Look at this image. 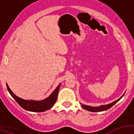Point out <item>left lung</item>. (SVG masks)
I'll return each mask as SVG.
<instances>
[{
    "instance_id": "left-lung-1",
    "label": "left lung",
    "mask_w": 134,
    "mask_h": 134,
    "mask_svg": "<svg viewBox=\"0 0 134 134\" xmlns=\"http://www.w3.org/2000/svg\"><path fill=\"white\" fill-rule=\"evenodd\" d=\"M122 97H121L120 98H119L118 100H117L114 101V102H113L112 103L109 104H108V105H104V106H98V107H91V106H86V105L82 104V107L83 108V109H86V110H87V111H92V112L102 111L107 110V109H108L110 108H111L112 106L115 104L117 103V102H118V101L121 98H122Z\"/></svg>"
}]
</instances>
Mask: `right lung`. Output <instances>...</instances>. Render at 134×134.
<instances>
[{
  "mask_svg": "<svg viewBox=\"0 0 134 134\" xmlns=\"http://www.w3.org/2000/svg\"><path fill=\"white\" fill-rule=\"evenodd\" d=\"M6 86H7L8 90L9 93H10L12 97L15 100L16 102L20 105L21 107H22L26 110L30 111L42 112L48 110L54 106L55 102H56V100H57L58 93L60 85H59L56 87V90L54 91V92L51 94L49 97L41 101L26 100L22 99V98L17 97L14 93L12 92L7 84H6Z\"/></svg>",
  "mask_w": 134,
  "mask_h": 134,
  "instance_id": "add662e5",
  "label": "right lung"
}]
</instances>
